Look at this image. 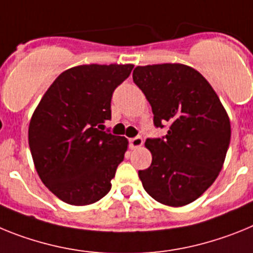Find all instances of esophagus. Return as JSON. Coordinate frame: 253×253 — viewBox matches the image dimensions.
Listing matches in <instances>:
<instances>
[{"label":"esophagus","instance_id":"esophagus-1","mask_svg":"<svg viewBox=\"0 0 253 253\" xmlns=\"http://www.w3.org/2000/svg\"><path fill=\"white\" fill-rule=\"evenodd\" d=\"M142 144H144V141H142V139L140 137V136H137V137H133V139H129V148L131 149L141 148Z\"/></svg>","mask_w":253,"mask_h":253}]
</instances>
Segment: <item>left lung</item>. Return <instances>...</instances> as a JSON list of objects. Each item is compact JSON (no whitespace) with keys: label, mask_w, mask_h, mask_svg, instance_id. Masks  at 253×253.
I'll use <instances>...</instances> for the list:
<instances>
[{"label":"left lung","mask_w":253,"mask_h":253,"mask_svg":"<svg viewBox=\"0 0 253 253\" xmlns=\"http://www.w3.org/2000/svg\"><path fill=\"white\" fill-rule=\"evenodd\" d=\"M133 83L154 114V125L168 132L148 139L151 164L139 170L145 191L167 206L199 199L223 168L230 142V121L215 90L203 75L182 63L137 66Z\"/></svg>","instance_id":"left-lung-1"}]
</instances>
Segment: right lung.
Segmentation results:
<instances>
[{
    "instance_id": "right-lung-1",
    "label": "right lung",
    "mask_w": 253,
    "mask_h": 253,
    "mask_svg": "<svg viewBox=\"0 0 253 253\" xmlns=\"http://www.w3.org/2000/svg\"><path fill=\"white\" fill-rule=\"evenodd\" d=\"M133 65H80L48 87L29 124L34 167L45 187L63 203L84 206L109 192L128 141L102 131L111 120L114 89Z\"/></svg>"
}]
</instances>
